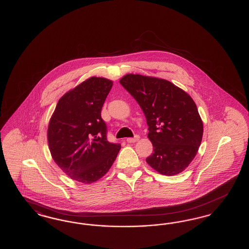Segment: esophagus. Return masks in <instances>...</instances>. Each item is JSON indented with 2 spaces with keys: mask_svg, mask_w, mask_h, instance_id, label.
<instances>
[{
  "mask_svg": "<svg viewBox=\"0 0 249 249\" xmlns=\"http://www.w3.org/2000/svg\"><path fill=\"white\" fill-rule=\"evenodd\" d=\"M139 138H140V136L139 135H135L133 138H128L127 139V142H137L138 140H139Z\"/></svg>",
  "mask_w": 249,
  "mask_h": 249,
  "instance_id": "obj_1",
  "label": "esophagus"
}]
</instances>
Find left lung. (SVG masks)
<instances>
[{"label":"left lung","mask_w":249,"mask_h":249,"mask_svg":"<svg viewBox=\"0 0 249 249\" xmlns=\"http://www.w3.org/2000/svg\"><path fill=\"white\" fill-rule=\"evenodd\" d=\"M120 84L142 108L153 144L146 162L164 176H176L190 165L198 152L203 125L196 104L170 81L128 73Z\"/></svg>","instance_id":"left-lung-1"}]
</instances>
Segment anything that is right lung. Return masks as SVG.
I'll return each instance as SVG.
<instances>
[{"instance_id":"add662e5","label":"right lung","mask_w":249,"mask_h":249,"mask_svg":"<svg viewBox=\"0 0 249 249\" xmlns=\"http://www.w3.org/2000/svg\"><path fill=\"white\" fill-rule=\"evenodd\" d=\"M113 81L92 76L63 95L49 120L48 142L57 165L71 179L91 184L113 165L121 145L107 141L102 107Z\"/></svg>"}]
</instances>
